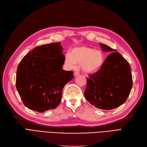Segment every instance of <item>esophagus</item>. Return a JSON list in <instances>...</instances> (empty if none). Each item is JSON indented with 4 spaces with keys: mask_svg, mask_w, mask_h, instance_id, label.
<instances>
[{
    "mask_svg": "<svg viewBox=\"0 0 147 147\" xmlns=\"http://www.w3.org/2000/svg\"><path fill=\"white\" fill-rule=\"evenodd\" d=\"M79 74V71H75L74 72V76H78Z\"/></svg>",
    "mask_w": 147,
    "mask_h": 147,
    "instance_id": "obj_1",
    "label": "esophagus"
}]
</instances>
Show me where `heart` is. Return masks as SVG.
<instances>
[{
    "label": "heart",
    "mask_w": 147,
    "mask_h": 147,
    "mask_svg": "<svg viewBox=\"0 0 147 147\" xmlns=\"http://www.w3.org/2000/svg\"><path fill=\"white\" fill-rule=\"evenodd\" d=\"M65 62L71 68H74L76 64L81 65L84 72L93 74L102 68L105 62V55L99 50L88 46H80L74 48L71 54L66 55Z\"/></svg>",
    "instance_id": "heart-1"
}]
</instances>
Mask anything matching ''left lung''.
Returning a JSON list of instances; mask_svg holds the SVG:
<instances>
[{"label":"left lung","instance_id":"obj_1","mask_svg":"<svg viewBox=\"0 0 147 147\" xmlns=\"http://www.w3.org/2000/svg\"><path fill=\"white\" fill-rule=\"evenodd\" d=\"M99 45L104 52L110 54L102 68L87 78L84 96L95 107L111 110L126 101L132 87V74L127 61L115 49Z\"/></svg>","mask_w":147,"mask_h":147}]
</instances>
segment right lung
<instances>
[{"mask_svg": "<svg viewBox=\"0 0 147 147\" xmlns=\"http://www.w3.org/2000/svg\"><path fill=\"white\" fill-rule=\"evenodd\" d=\"M62 51L60 42L37 46L19 64L16 88L29 109L43 112L60 104L64 86L74 77L71 71L62 69Z\"/></svg>", "mask_w": 147, "mask_h": 147, "instance_id": "add662e5", "label": "right lung"}]
</instances>
